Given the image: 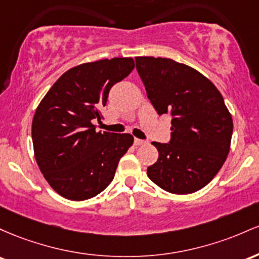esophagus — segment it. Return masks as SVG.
I'll return each mask as SVG.
<instances>
[{
  "label": "esophagus",
  "mask_w": 259,
  "mask_h": 259,
  "mask_svg": "<svg viewBox=\"0 0 259 259\" xmlns=\"http://www.w3.org/2000/svg\"><path fill=\"white\" fill-rule=\"evenodd\" d=\"M148 142L144 141V139H138V138H135V144L136 145H144L147 144Z\"/></svg>",
  "instance_id": "obj_1"
}]
</instances>
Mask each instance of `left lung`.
Listing matches in <instances>:
<instances>
[{
  "label": "left lung",
  "instance_id": "1",
  "mask_svg": "<svg viewBox=\"0 0 259 259\" xmlns=\"http://www.w3.org/2000/svg\"><path fill=\"white\" fill-rule=\"evenodd\" d=\"M136 66L159 115L170 114L171 139L147 175L174 194H190L215 177L230 152L234 123L223 95L207 77L171 59L139 56Z\"/></svg>",
  "mask_w": 259,
  "mask_h": 259
}]
</instances>
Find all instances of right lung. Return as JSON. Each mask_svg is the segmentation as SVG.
Instances as JSON below:
<instances>
[{"label": "right lung", "mask_w": 259, "mask_h": 259, "mask_svg": "<svg viewBox=\"0 0 259 259\" xmlns=\"http://www.w3.org/2000/svg\"><path fill=\"white\" fill-rule=\"evenodd\" d=\"M135 68L132 57H114L72 67L46 93L31 123L34 155L60 196L85 200L114 180L118 161L133 144L130 133L97 132L111 87Z\"/></svg>", "instance_id": "right-lung-1"}]
</instances>
